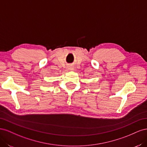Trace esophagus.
Listing matches in <instances>:
<instances>
[{
  "mask_svg": "<svg viewBox=\"0 0 147 147\" xmlns=\"http://www.w3.org/2000/svg\"><path fill=\"white\" fill-rule=\"evenodd\" d=\"M69 69H74V67H73L72 65H70V66L69 67Z\"/></svg>",
  "mask_w": 147,
  "mask_h": 147,
  "instance_id": "1",
  "label": "esophagus"
}]
</instances>
